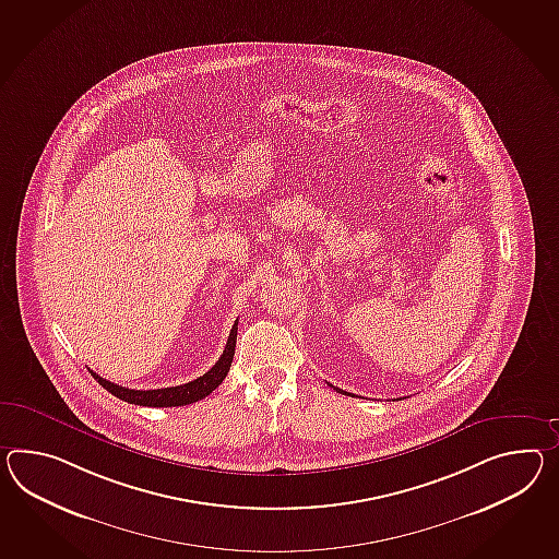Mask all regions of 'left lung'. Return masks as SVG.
Instances as JSON below:
<instances>
[{"mask_svg": "<svg viewBox=\"0 0 559 559\" xmlns=\"http://www.w3.org/2000/svg\"><path fill=\"white\" fill-rule=\"evenodd\" d=\"M335 390H337V392H340V394H347V392H343V390H340V388H335ZM347 395H352V394H347Z\"/></svg>", "mask_w": 559, "mask_h": 559, "instance_id": "8db88e82", "label": "left lung"}]
</instances>
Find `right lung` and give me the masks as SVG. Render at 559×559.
Listing matches in <instances>:
<instances>
[{"label":"right lung","mask_w":559,"mask_h":559,"mask_svg":"<svg viewBox=\"0 0 559 559\" xmlns=\"http://www.w3.org/2000/svg\"><path fill=\"white\" fill-rule=\"evenodd\" d=\"M236 335H238V321L231 325L230 337L226 341L224 354L219 355L216 366L207 369L204 376L198 380L174 385V388H162V390H129L123 385H117L109 380H103L93 369H88L107 392L117 395L119 400H124L135 406H150V408H174V406H188L198 400H204L205 395L212 394L224 378L230 371L231 359H234V349H236Z\"/></svg>","instance_id":"add662e5"}]
</instances>
